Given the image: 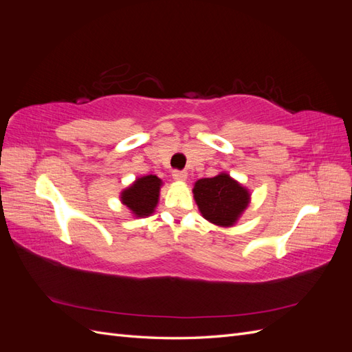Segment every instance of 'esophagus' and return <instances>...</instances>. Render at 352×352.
Returning a JSON list of instances; mask_svg holds the SVG:
<instances>
[{
	"label": "esophagus",
	"instance_id": "1",
	"mask_svg": "<svg viewBox=\"0 0 352 352\" xmlns=\"http://www.w3.org/2000/svg\"><path fill=\"white\" fill-rule=\"evenodd\" d=\"M173 179L177 180V182H185V180L188 179V173L182 172V170H175V172H173Z\"/></svg>",
	"mask_w": 352,
	"mask_h": 352
}]
</instances>
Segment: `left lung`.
Returning <instances> with one entry per match:
<instances>
[{"instance_id":"obj_1","label":"left lung","mask_w":352,"mask_h":352,"mask_svg":"<svg viewBox=\"0 0 352 352\" xmlns=\"http://www.w3.org/2000/svg\"><path fill=\"white\" fill-rule=\"evenodd\" d=\"M192 192L201 216L221 228L235 225L251 201L250 190L228 173L198 179Z\"/></svg>"}]
</instances>
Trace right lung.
Listing matches in <instances>:
<instances>
[{
	"label": "right lung",
	"instance_id": "1",
	"mask_svg": "<svg viewBox=\"0 0 352 352\" xmlns=\"http://www.w3.org/2000/svg\"><path fill=\"white\" fill-rule=\"evenodd\" d=\"M163 180L155 175L138 177L120 192L122 204L131 210L135 217H148L155 211Z\"/></svg>",
	"mask_w": 352,
	"mask_h": 352
}]
</instances>
